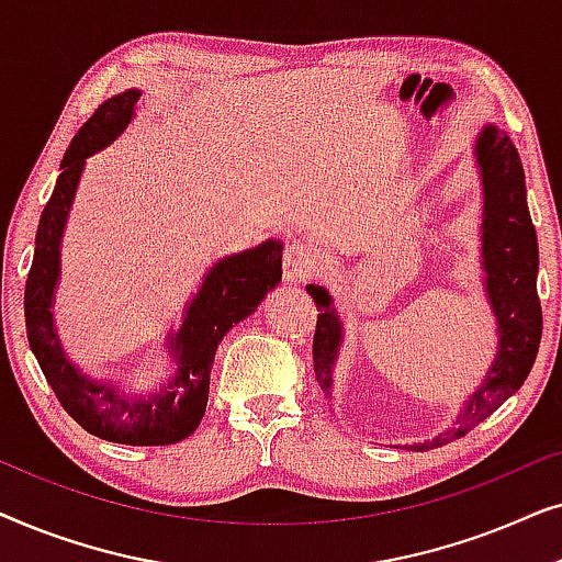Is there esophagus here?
I'll return each instance as SVG.
<instances>
[{
    "label": "esophagus",
    "mask_w": 562,
    "mask_h": 562,
    "mask_svg": "<svg viewBox=\"0 0 562 562\" xmlns=\"http://www.w3.org/2000/svg\"><path fill=\"white\" fill-rule=\"evenodd\" d=\"M317 268H319V252L314 245L304 240H294L286 245V250H283V276H286L289 281L302 283L310 279Z\"/></svg>",
    "instance_id": "34e87169"
}]
</instances>
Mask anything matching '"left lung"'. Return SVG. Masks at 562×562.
Segmentation results:
<instances>
[{"mask_svg":"<svg viewBox=\"0 0 562 562\" xmlns=\"http://www.w3.org/2000/svg\"><path fill=\"white\" fill-rule=\"evenodd\" d=\"M483 179V268L486 291L498 322V352L488 379L468 402L460 425L435 437L432 442L412 445L414 450H429L463 437L468 429L491 417L514 391H519L532 371L542 337V304L537 296V233L527 210L525 168L519 153L506 133L486 127L475 143ZM306 291L317 304L314 329V373L322 391H329L337 345L342 340L340 319L333 310V299L322 286L310 283Z\"/></svg>","mask_w":562,"mask_h":562,"instance_id":"1","label":"left lung"}]
</instances>
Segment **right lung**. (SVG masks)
Segmentation results:
<instances>
[{
  "mask_svg": "<svg viewBox=\"0 0 562 562\" xmlns=\"http://www.w3.org/2000/svg\"><path fill=\"white\" fill-rule=\"evenodd\" d=\"M140 91L127 89L99 104L68 145L56 189L41 214L35 235V256L25 283L27 340L53 394L87 432L120 445H173L187 440L204 417L210 398L214 352L227 329L256 312L263 296L281 281L283 245L268 240L258 248L222 258L189 304L183 325L168 337L179 373L148 398L122 396L114 386L81 375L68 363L53 329V289L58 281V248L71 210L83 160L110 145L133 120Z\"/></svg>",
  "mask_w": 562,
  "mask_h": 562,
  "instance_id": "add662e5",
  "label": "right lung"
}]
</instances>
